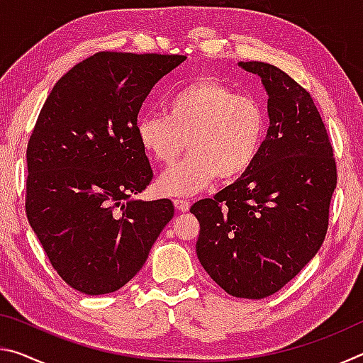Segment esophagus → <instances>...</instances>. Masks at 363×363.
Returning <instances> with one entry per match:
<instances>
[{
	"label": "esophagus",
	"mask_w": 363,
	"mask_h": 363,
	"mask_svg": "<svg viewBox=\"0 0 363 363\" xmlns=\"http://www.w3.org/2000/svg\"><path fill=\"white\" fill-rule=\"evenodd\" d=\"M174 206H176V210L181 213H186L190 210V203L187 200H174Z\"/></svg>",
	"instance_id": "obj_1"
}]
</instances>
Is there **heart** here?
Returning a JSON list of instances; mask_svg holds the SVG:
<instances>
[{
    "instance_id": "obj_1",
    "label": "heart",
    "mask_w": 363,
    "mask_h": 363,
    "mask_svg": "<svg viewBox=\"0 0 363 363\" xmlns=\"http://www.w3.org/2000/svg\"><path fill=\"white\" fill-rule=\"evenodd\" d=\"M267 133V115L253 96L238 94L216 78H196L167 102V115H140L139 145L158 163H174L189 145L190 153L160 176L168 195H192L219 176L233 181L255 163Z\"/></svg>"
}]
</instances>
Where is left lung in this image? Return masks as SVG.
<instances>
[{
    "label": "left lung",
    "instance_id": "obj_1",
    "mask_svg": "<svg viewBox=\"0 0 363 363\" xmlns=\"http://www.w3.org/2000/svg\"><path fill=\"white\" fill-rule=\"evenodd\" d=\"M261 78L267 130L240 179L190 208L200 223L196 257L232 296L261 299L296 277L320 250L336 164L311 94L266 62H238Z\"/></svg>",
    "mask_w": 363,
    "mask_h": 363
}]
</instances>
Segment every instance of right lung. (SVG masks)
Instances as JSON below:
<instances>
[{"label":"right lung","mask_w":363,"mask_h":363,"mask_svg":"<svg viewBox=\"0 0 363 363\" xmlns=\"http://www.w3.org/2000/svg\"><path fill=\"white\" fill-rule=\"evenodd\" d=\"M186 56L97 52L54 84L27 149L28 223L79 293L120 290L174 216L171 200H136L153 171L136 138L140 106Z\"/></svg>","instance_id":"1"}]
</instances>
